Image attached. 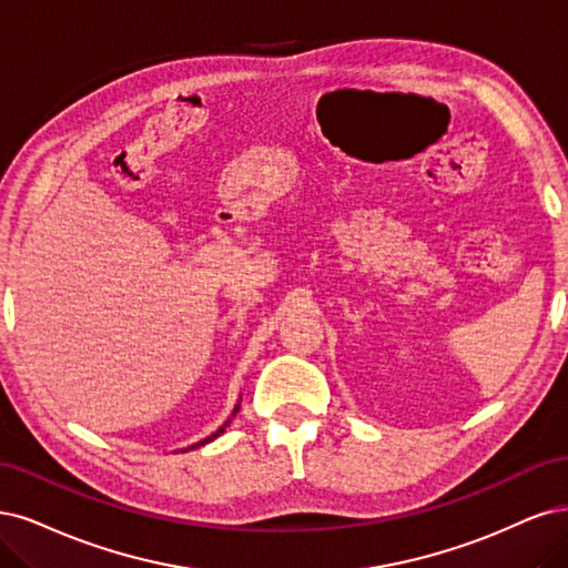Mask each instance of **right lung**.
<instances>
[{
  "instance_id": "add662e5",
  "label": "right lung",
  "mask_w": 568,
  "mask_h": 568,
  "mask_svg": "<svg viewBox=\"0 0 568 568\" xmlns=\"http://www.w3.org/2000/svg\"><path fill=\"white\" fill-rule=\"evenodd\" d=\"M237 410H241V400H237V404H235V408H233V413H231V417H229V419H226V423H224V425H222V427H219V429H216V432H214V434H212V436H207V438H203V442H197V444H193V446H189V448H181V453H186V450H193V448H200V446H205V444H210V442H214V438H216V436H219V434H224V432H226V427H229V425H231V419H233V417H235V413H237Z\"/></svg>"
}]
</instances>
